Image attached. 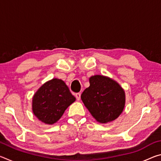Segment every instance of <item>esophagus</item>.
<instances>
[{
    "label": "esophagus",
    "mask_w": 161,
    "mask_h": 161,
    "mask_svg": "<svg viewBox=\"0 0 161 161\" xmlns=\"http://www.w3.org/2000/svg\"><path fill=\"white\" fill-rule=\"evenodd\" d=\"M75 97H76V99H77L78 101L80 99V97H81V94L80 93H77L75 94Z\"/></svg>",
    "instance_id": "esophagus-1"
}]
</instances>
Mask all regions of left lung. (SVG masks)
<instances>
[{
	"label": "left lung",
	"instance_id": "8db88e82",
	"mask_svg": "<svg viewBox=\"0 0 161 161\" xmlns=\"http://www.w3.org/2000/svg\"><path fill=\"white\" fill-rule=\"evenodd\" d=\"M90 86L81 95L83 103L98 122L106 124L119 117L125 106V92L111 79L101 75L89 78Z\"/></svg>",
	"mask_w": 161,
	"mask_h": 161
}]
</instances>
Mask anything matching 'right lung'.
<instances>
[{"instance_id":"1","label":"right lung","mask_w":161,"mask_h":161,"mask_svg":"<svg viewBox=\"0 0 161 161\" xmlns=\"http://www.w3.org/2000/svg\"><path fill=\"white\" fill-rule=\"evenodd\" d=\"M75 99L63 81L53 79L43 84L35 94L32 111L43 123L53 124Z\"/></svg>"}]
</instances>
